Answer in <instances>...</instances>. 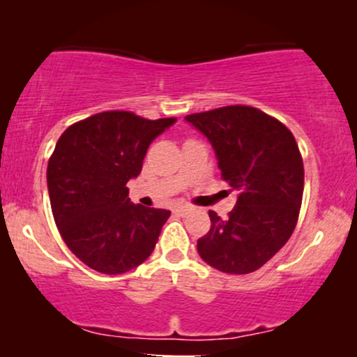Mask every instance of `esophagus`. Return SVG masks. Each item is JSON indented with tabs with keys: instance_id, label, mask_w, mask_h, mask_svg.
I'll return each instance as SVG.
<instances>
[{
	"instance_id": "esophagus-1",
	"label": "esophagus",
	"mask_w": 357,
	"mask_h": 357,
	"mask_svg": "<svg viewBox=\"0 0 357 357\" xmlns=\"http://www.w3.org/2000/svg\"><path fill=\"white\" fill-rule=\"evenodd\" d=\"M190 211H192L191 206H176L174 208V213L179 216H186Z\"/></svg>"
}]
</instances>
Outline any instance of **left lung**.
<instances>
[{
	"label": "left lung",
	"instance_id": "left-lung-1",
	"mask_svg": "<svg viewBox=\"0 0 357 357\" xmlns=\"http://www.w3.org/2000/svg\"><path fill=\"white\" fill-rule=\"evenodd\" d=\"M184 121L210 141L221 178L238 191L228 218L210 211L211 228L198 240L213 268L245 275L265 265L297 225L304 192V162L292 132L248 105L191 114Z\"/></svg>",
	"mask_w": 357,
	"mask_h": 357
}]
</instances>
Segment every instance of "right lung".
Here are the masks:
<instances>
[{"label":"right lung","instance_id":"1","mask_svg":"<svg viewBox=\"0 0 357 357\" xmlns=\"http://www.w3.org/2000/svg\"><path fill=\"white\" fill-rule=\"evenodd\" d=\"M176 122L126 110L84 119L61 134L47 167L53 218L77 258L107 275L129 272L153 253L171 211L130 203L147 147Z\"/></svg>","mask_w":357,"mask_h":357}]
</instances>
